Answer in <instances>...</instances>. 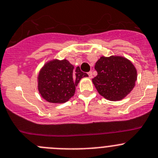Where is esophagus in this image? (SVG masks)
I'll return each instance as SVG.
<instances>
[{"label": "esophagus", "mask_w": 158, "mask_h": 158, "mask_svg": "<svg viewBox=\"0 0 158 158\" xmlns=\"http://www.w3.org/2000/svg\"><path fill=\"white\" fill-rule=\"evenodd\" d=\"M88 75H89V79H92V78H93V72H89V73H88Z\"/></svg>", "instance_id": "1"}]
</instances>
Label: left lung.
<instances>
[{
    "label": "left lung",
    "instance_id": "obj_1",
    "mask_svg": "<svg viewBox=\"0 0 158 158\" xmlns=\"http://www.w3.org/2000/svg\"><path fill=\"white\" fill-rule=\"evenodd\" d=\"M94 69L97 76L92 79L93 83L100 95L108 101L124 99L135 86L137 70L126 57L102 56L97 60Z\"/></svg>",
    "mask_w": 158,
    "mask_h": 158
}]
</instances>
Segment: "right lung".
<instances>
[{"instance_id":"right-lung-1","label":"right lung","mask_w":158,"mask_h":158,"mask_svg":"<svg viewBox=\"0 0 158 158\" xmlns=\"http://www.w3.org/2000/svg\"><path fill=\"white\" fill-rule=\"evenodd\" d=\"M86 73L79 67L74 69L67 59H53L40 69L37 77V89L45 101L53 104H62L74 96L76 86Z\"/></svg>"}]
</instances>
